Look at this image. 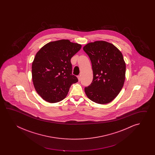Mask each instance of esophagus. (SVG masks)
<instances>
[{"mask_svg": "<svg viewBox=\"0 0 155 155\" xmlns=\"http://www.w3.org/2000/svg\"><path fill=\"white\" fill-rule=\"evenodd\" d=\"M78 80L80 81V79H81V76H80V75H79V76H78Z\"/></svg>", "mask_w": 155, "mask_h": 155, "instance_id": "esophagus-1", "label": "esophagus"}]
</instances>
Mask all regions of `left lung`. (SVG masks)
I'll list each match as a JSON object with an SVG mask.
<instances>
[{"label":"left lung","mask_w":155,"mask_h":155,"mask_svg":"<svg viewBox=\"0 0 155 155\" xmlns=\"http://www.w3.org/2000/svg\"><path fill=\"white\" fill-rule=\"evenodd\" d=\"M83 50L91 60L93 71L91 84L85 87L86 95L97 104L112 101L125 82L126 64L122 53L105 41L89 43Z\"/></svg>","instance_id":"left-lung-1"}]
</instances>
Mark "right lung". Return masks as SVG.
I'll return each instance as SVG.
<instances>
[{
    "label": "right lung",
    "mask_w": 155,
    "mask_h": 155,
    "mask_svg": "<svg viewBox=\"0 0 155 155\" xmlns=\"http://www.w3.org/2000/svg\"><path fill=\"white\" fill-rule=\"evenodd\" d=\"M81 48L80 44L63 39L46 44L36 53L31 67L33 84L47 102L63 100L71 85L78 81L72 74L71 59Z\"/></svg>",
    "instance_id": "right-lung-1"
}]
</instances>
